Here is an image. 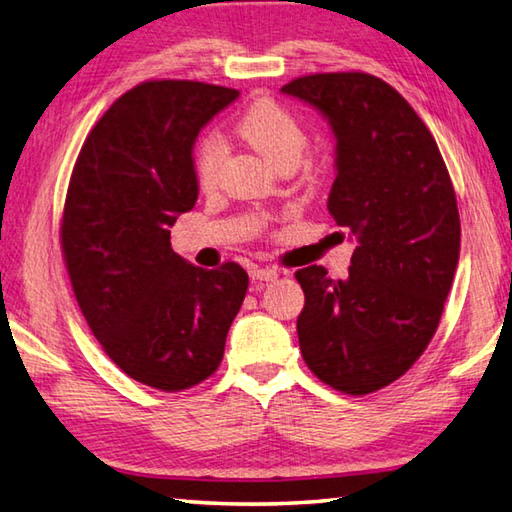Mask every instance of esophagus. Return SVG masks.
<instances>
[{
  "mask_svg": "<svg viewBox=\"0 0 512 512\" xmlns=\"http://www.w3.org/2000/svg\"><path fill=\"white\" fill-rule=\"evenodd\" d=\"M280 275V271L277 268H271V266H253L250 268V277H253L255 282H273L275 277Z\"/></svg>",
  "mask_w": 512,
  "mask_h": 512,
  "instance_id": "obj_1",
  "label": "esophagus"
}]
</instances>
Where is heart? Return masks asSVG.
Masks as SVG:
<instances>
[{"instance_id": "b5f03b06", "label": "heart", "mask_w": 512, "mask_h": 512, "mask_svg": "<svg viewBox=\"0 0 512 512\" xmlns=\"http://www.w3.org/2000/svg\"><path fill=\"white\" fill-rule=\"evenodd\" d=\"M235 132L253 145L268 163L275 167L295 165L306 147V129L302 118L291 107L273 98H257L241 111L235 123ZM224 145L215 134L201 136L192 150L194 179L201 188H212L217 181Z\"/></svg>"}]
</instances>
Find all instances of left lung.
<instances>
[{
    "mask_svg": "<svg viewBox=\"0 0 512 512\" xmlns=\"http://www.w3.org/2000/svg\"><path fill=\"white\" fill-rule=\"evenodd\" d=\"M284 94L336 134L327 208L358 239L347 280L295 273L302 358L324 385L365 396L401 378L430 345L459 262L461 221L434 136L398 91L362 71L311 73Z\"/></svg>",
    "mask_w": 512,
    "mask_h": 512,
    "instance_id": "obj_1",
    "label": "left lung"
}]
</instances>
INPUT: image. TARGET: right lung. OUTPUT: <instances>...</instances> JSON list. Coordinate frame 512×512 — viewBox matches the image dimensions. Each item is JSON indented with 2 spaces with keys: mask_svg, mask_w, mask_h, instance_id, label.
<instances>
[{
  "mask_svg": "<svg viewBox=\"0 0 512 512\" xmlns=\"http://www.w3.org/2000/svg\"><path fill=\"white\" fill-rule=\"evenodd\" d=\"M237 96L194 80L141 82L102 114L73 165L60 221L73 293L102 351L161 392L215 374L248 291L239 264L206 271L170 244L199 194L194 138Z\"/></svg>",
  "mask_w": 512,
  "mask_h": 512,
  "instance_id": "1",
  "label": "right lung"
}]
</instances>
